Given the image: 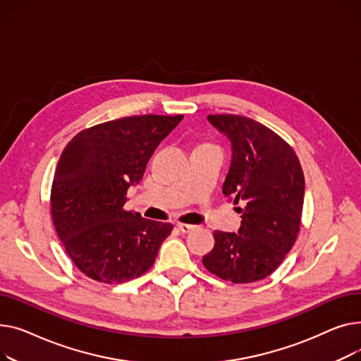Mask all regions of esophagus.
Segmentation results:
<instances>
[{
  "instance_id": "1",
  "label": "esophagus",
  "mask_w": 361,
  "mask_h": 361,
  "mask_svg": "<svg viewBox=\"0 0 361 361\" xmlns=\"http://www.w3.org/2000/svg\"><path fill=\"white\" fill-rule=\"evenodd\" d=\"M178 228H179L182 233H189V231H192V230L195 228V226H192V224H183V223H179V224H178Z\"/></svg>"
}]
</instances>
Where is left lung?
Instances as JSON below:
<instances>
[{
	"label": "left lung",
	"mask_w": 361,
	"mask_h": 361,
	"mask_svg": "<svg viewBox=\"0 0 361 361\" xmlns=\"http://www.w3.org/2000/svg\"><path fill=\"white\" fill-rule=\"evenodd\" d=\"M231 141V164L223 194L242 213L239 233L216 230L204 267L224 281L247 284L277 269L298 239L305 175L293 147L265 125L240 115H208Z\"/></svg>",
	"instance_id": "8db88e82"
}]
</instances>
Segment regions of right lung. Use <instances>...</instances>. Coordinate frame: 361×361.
Returning a JSON list of instances; mask_svg holds the SVG:
<instances>
[{"label":"right lung","mask_w":361,"mask_h":361,"mask_svg":"<svg viewBox=\"0 0 361 361\" xmlns=\"http://www.w3.org/2000/svg\"><path fill=\"white\" fill-rule=\"evenodd\" d=\"M183 115H138L80 131L61 153L51 188V214L63 249L89 279L119 284L156 261L173 226L123 208L156 147Z\"/></svg>","instance_id":"obj_1"}]
</instances>
